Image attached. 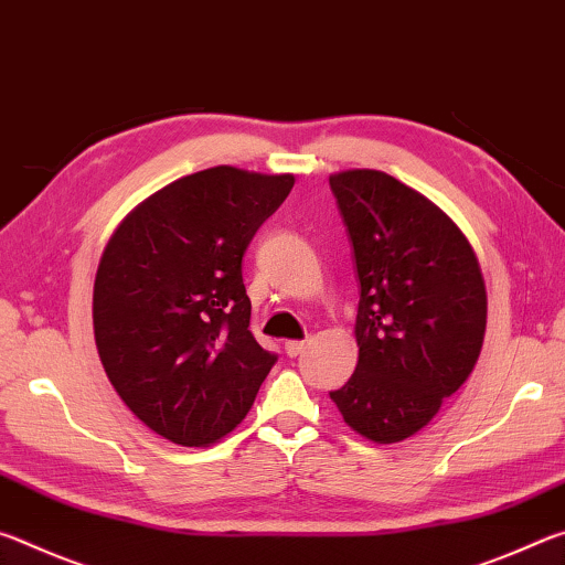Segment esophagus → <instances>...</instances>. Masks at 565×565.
<instances>
[{
  "mask_svg": "<svg viewBox=\"0 0 565 565\" xmlns=\"http://www.w3.org/2000/svg\"><path fill=\"white\" fill-rule=\"evenodd\" d=\"M303 347H306V341H286L284 343V351H286V356H299V353L303 351Z\"/></svg>",
  "mask_w": 565,
  "mask_h": 565,
  "instance_id": "obj_1",
  "label": "esophagus"
}]
</instances>
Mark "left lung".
Wrapping results in <instances>:
<instances>
[{
    "label": "left lung",
    "instance_id": "obj_1",
    "mask_svg": "<svg viewBox=\"0 0 565 565\" xmlns=\"http://www.w3.org/2000/svg\"><path fill=\"white\" fill-rule=\"evenodd\" d=\"M361 286L359 361L331 401L353 431L396 444L420 431L471 374L486 284L471 244L416 189L376 169L329 177Z\"/></svg>",
    "mask_w": 565,
    "mask_h": 565
}]
</instances>
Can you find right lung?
Listing matches in <instances>:
<instances>
[{
    "instance_id": "1",
    "label": "right lung",
    "mask_w": 565,
    "mask_h": 565,
    "mask_svg": "<svg viewBox=\"0 0 565 565\" xmlns=\"http://www.w3.org/2000/svg\"><path fill=\"white\" fill-rule=\"evenodd\" d=\"M294 174L212 167L145 199L104 246L94 339L124 404L179 446H209L252 408L276 363L248 331V242Z\"/></svg>"
}]
</instances>
